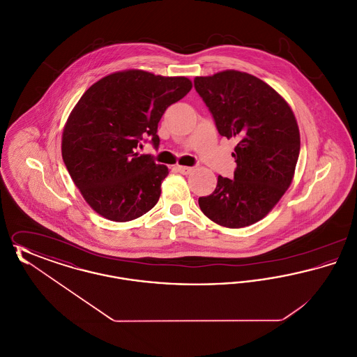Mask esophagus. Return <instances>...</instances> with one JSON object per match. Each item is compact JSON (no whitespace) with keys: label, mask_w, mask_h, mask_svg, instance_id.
Listing matches in <instances>:
<instances>
[{"label":"esophagus","mask_w":357,"mask_h":357,"mask_svg":"<svg viewBox=\"0 0 357 357\" xmlns=\"http://www.w3.org/2000/svg\"><path fill=\"white\" fill-rule=\"evenodd\" d=\"M176 171L178 172H181V174H183V175H187V174H190L192 169L191 167H187V166H176Z\"/></svg>","instance_id":"1"}]
</instances>
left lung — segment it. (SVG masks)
<instances>
[{"label": "left lung", "instance_id": "left-lung-1", "mask_svg": "<svg viewBox=\"0 0 357 357\" xmlns=\"http://www.w3.org/2000/svg\"><path fill=\"white\" fill-rule=\"evenodd\" d=\"M194 86L220 135L236 137L234 178L218 176L198 199L204 215L230 229L262 220L288 190L300 155L297 120L285 99L261 79L227 69L198 76Z\"/></svg>", "mask_w": 357, "mask_h": 357}]
</instances>
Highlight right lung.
I'll return each instance as SVG.
<instances>
[{"label": "right lung", "mask_w": 357, "mask_h": 357, "mask_svg": "<svg viewBox=\"0 0 357 357\" xmlns=\"http://www.w3.org/2000/svg\"><path fill=\"white\" fill-rule=\"evenodd\" d=\"M191 88L183 76L128 69L85 91L64 126L61 153L73 183L98 214L132 221L159 201L169 169L136 149L146 136L158 149L159 120Z\"/></svg>", "instance_id": "1"}]
</instances>
